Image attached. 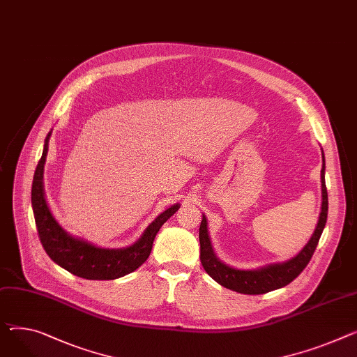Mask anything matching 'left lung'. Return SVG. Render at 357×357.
I'll return each mask as SVG.
<instances>
[{"label":"left lung","mask_w":357,"mask_h":357,"mask_svg":"<svg viewBox=\"0 0 357 357\" xmlns=\"http://www.w3.org/2000/svg\"><path fill=\"white\" fill-rule=\"evenodd\" d=\"M324 155H323V168H321V211L317 227L308 240L305 247L291 259L284 263L270 264L257 270H238L224 264L222 261L213 252L211 238L208 234V221L202 215L199 227V244H201V263L205 271L225 289L241 294H264L290 284L298 274L307 267L316 251L321 232L327 221V189L324 181Z\"/></svg>","instance_id":"obj_1"}]
</instances>
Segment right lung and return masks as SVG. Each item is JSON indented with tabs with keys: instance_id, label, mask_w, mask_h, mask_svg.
<instances>
[{
	"instance_id": "1",
	"label": "right lung",
	"mask_w": 357,
	"mask_h": 357,
	"mask_svg": "<svg viewBox=\"0 0 357 357\" xmlns=\"http://www.w3.org/2000/svg\"><path fill=\"white\" fill-rule=\"evenodd\" d=\"M50 135L52 132L45 137L31 188L34 220L47 255L68 273L86 280H114L135 271L148 259L158 231L179 209V204L159 213L140 238L126 248H100L70 235L53 217L44 195L43 172Z\"/></svg>"
}]
</instances>
